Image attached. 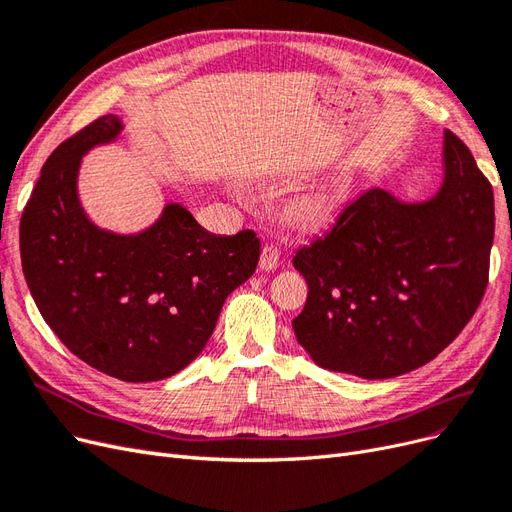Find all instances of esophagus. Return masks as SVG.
Wrapping results in <instances>:
<instances>
[{
  "instance_id": "obj_1",
  "label": "esophagus",
  "mask_w": 512,
  "mask_h": 512,
  "mask_svg": "<svg viewBox=\"0 0 512 512\" xmlns=\"http://www.w3.org/2000/svg\"><path fill=\"white\" fill-rule=\"evenodd\" d=\"M278 263H280V249H278V246H274V244L263 246L261 257H259V268L270 272L278 266Z\"/></svg>"
}]
</instances>
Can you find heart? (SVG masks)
<instances>
[{
    "mask_svg": "<svg viewBox=\"0 0 512 512\" xmlns=\"http://www.w3.org/2000/svg\"><path fill=\"white\" fill-rule=\"evenodd\" d=\"M287 219L302 229H323L336 219L338 204L329 193H300L289 200Z\"/></svg>",
    "mask_w": 512,
    "mask_h": 512,
    "instance_id": "heart-1",
    "label": "heart"
}]
</instances>
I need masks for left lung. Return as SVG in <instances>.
Wrapping results in <instances>:
<instances>
[{
  "label": "left lung",
  "instance_id": "obj_1",
  "mask_svg": "<svg viewBox=\"0 0 512 512\" xmlns=\"http://www.w3.org/2000/svg\"><path fill=\"white\" fill-rule=\"evenodd\" d=\"M444 178L427 202L370 189L293 257L308 283L291 321L317 366L391 378L425 366L483 300L493 244V189L470 148L444 131Z\"/></svg>",
  "mask_w": 512,
  "mask_h": 512
}]
</instances>
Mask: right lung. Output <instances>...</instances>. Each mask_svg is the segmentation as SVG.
<instances>
[{"mask_svg": "<svg viewBox=\"0 0 512 512\" xmlns=\"http://www.w3.org/2000/svg\"><path fill=\"white\" fill-rule=\"evenodd\" d=\"M121 129L106 114L46 159L21 217V263L40 315L78 359L151 383L202 353L227 295L253 276L261 242L251 229L212 236L180 204L136 236L95 227L76 193L80 159Z\"/></svg>", "mask_w": 512, "mask_h": 512, "instance_id": "1", "label": "right lung"}]
</instances>
